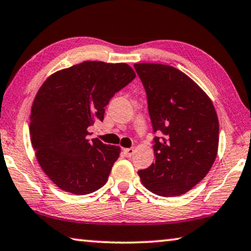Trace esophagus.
<instances>
[{"label":"esophagus","mask_w":251,"mask_h":251,"mask_svg":"<svg viewBox=\"0 0 251 251\" xmlns=\"http://www.w3.org/2000/svg\"><path fill=\"white\" fill-rule=\"evenodd\" d=\"M123 152H125V155L126 157H131L134 153V149L133 148H126V149H123Z\"/></svg>","instance_id":"1"}]
</instances>
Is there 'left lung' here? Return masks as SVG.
<instances>
[{
	"instance_id": "1",
	"label": "left lung",
	"mask_w": 251,
	"mask_h": 251,
	"mask_svg": "<svg viewBox=\"0 0 251 251\" xmlns=\"http://www.w3.org/2000/svg\"><path fill=\"white\" fill-rule=\"evenodd\" d=\"M147 93L156 160L138 175L160 196H178L207 175L217 158L219 120L211 99L178 69L161 64H134Z\"/></svg>"
}]
</instances>
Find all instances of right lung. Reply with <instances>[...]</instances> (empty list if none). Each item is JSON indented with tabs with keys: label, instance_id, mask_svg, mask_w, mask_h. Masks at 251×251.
I'll return each instance as SVG.
<instances>
[{
	"label": "right lung",
	"instance_id": "obj_1",
	"mask_svg": "<svg viewBox=\"0 0 251 251\" xmlns=\"http://www.w3.org/2000/svg\"><path fill=\"white\" fill-rule=\"evenodd\" d=\"M134 77L128 64L87 60L53 73L39 88L30 117L31 144L60 190L85 195L107 182L121 149L90 140L87 129L103 121L111 98Z\"/></svg>",
	"mask_w": 251,
	"mask_h": 251
}]
</instances>
